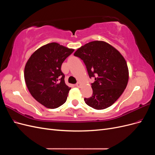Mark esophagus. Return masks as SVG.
<instances>
[{
	"label": "esophagus",
	"mask_w": 155,
	"mask_h": 155,
	"mask_svg": "<svg viewBox=\"0 0 155 155\" xmlns=\"http://www.w3.org/2000/svg\"><path fill=\"white\" fill-rule=\"evenodd\" d=\"M76 87H80V86H81V83H80V82H78L77 83H76Z\"/></svg>",
	"instance_id": "34e87169"
}]
</instances>
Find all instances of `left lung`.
Instances as JSON below:
<instances>
[{
    "label": "left lung",
    "mask_w": 155,
    "mask_h": 155,
    "mask_svg": "<svg viewBox=\"0 0 155 155\" xmlns=\"http://www.w3.org/2000/svg\"><path fill=\"white\" fill-rule=\"evenodd\" d=\"M83 61L88 76L94 78L92 97L86 104L97 110L109 107L118 99L129 80V69L123 55L105 41H94L78 48L74 54Z\"/></svg>",
    "instance_id": "1"
}]
</instances>
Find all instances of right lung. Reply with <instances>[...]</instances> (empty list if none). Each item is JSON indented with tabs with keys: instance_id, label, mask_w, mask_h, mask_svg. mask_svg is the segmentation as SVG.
<instances>
[{
	"instance_id": "right-lung-1",
	"label": "right lung",
	"mask_w": 155,
	"mask_h": 155,
	"mask_svg": "<svg viewBox=\"0 0 155 155\" xmlns=\"http://www.w3.org/2000/svg\"><path fill=\"white\" fill-rule=\"evenodd\" d=\"M74 51L57 43L41 46L25 65V79L31 95L41 105L55 109L67 101L70 87L64 82L62 63Z\"/></svg>"
}]
</instances>
